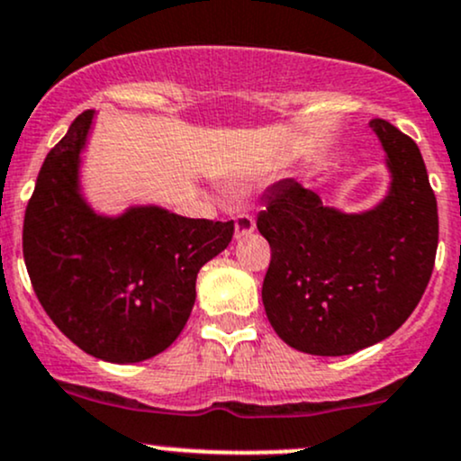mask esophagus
<instances>
[{
	"label": "esophagus",
	"mask_w": 461,
	"mask_h": 461,
	"mask_svg": "<svg viewBox=\"0 0 461 461\" xmlns=\"http://www.w3.org/2000/svg\"><path fill=\"white\" fill-rule=\"evenodd\" d=\"M256 230V221L251 219L249 214H236L234 216V234L236 239H242V236L251 234Z\"/></svg>",
	"instance_id": "34e87169"
}]
</instances>
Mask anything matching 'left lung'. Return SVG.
Masks as SVG:
<instances>
[{
  "label": "left lung",
  "instance_id": "obj_1",
  "mask_svg": "<svg viewBox=\"0 0 461 461\" xmlns=\"http://www.w3.org/2000/svg\"><path fill=\"white\" fill-rule=\"evenodd\" d=\"M370 126L392 173L389 194L374 210L346 214L282 179L267 188L258 214L271 247L262 304L277 337L300 352L343 357L383 341L431 280L438 203L422 155L385 120Z\"/></svg>",
  "mask_w": 461,
  "mask_h": 461
}]
</instances>
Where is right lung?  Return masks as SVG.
<instances>
[{
	"instance_id": "add662e5",
	"label": "right lung",
	"mask_w": 461,
	"mask_h": 461,
	"mask_svg": "<svg viewBox=\"0 0 461 461\" xmlns=\"http://www.w3.org/2000/svg\"><path fill=\"white\" fill-rule=\"evenodd\" d=\"M91 120L94 111H83L45 157L25 207L23 260L69 341L103 361L138 363L181 335L196 276L230 245L234 221L185 219L157 205L95 214L78 185Z\"/></svg>"
}]
</instances>
